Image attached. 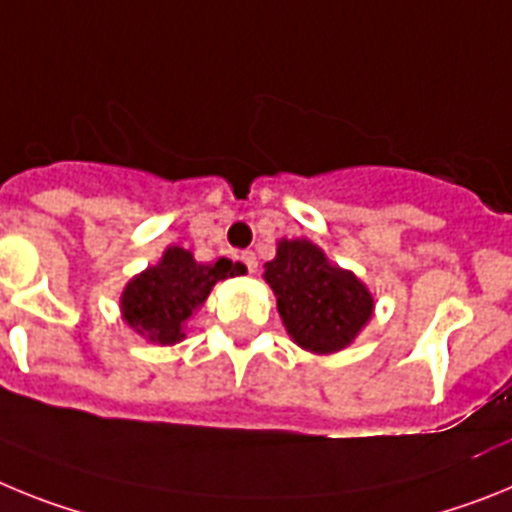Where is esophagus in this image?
<instances>
[{"label": "esophagus", "mask_w": 512, "mask_h": 512, "mask_svg": "<svg viewBox=\"0 0 512 512\" xmlns=\"http://www.w3.org/2000/svg\"><path fill=\"white\" fill-rule=\"evenodd\" d=\"M239 260H242L244 265H247V270H250V273H257V257H255V252L244 250L242 255H239Z\"/></svg>", "instance_id": "34e87169"}]
</instances>
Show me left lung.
<instances>
[{"label": "left lung", "instance_id": "1", "mask_svg": "<svg viewBox=\"0 0 512 512\" xmlns=\"http://www.w3.org/2000/svg\"><path fill=\"white\" fill-rule=\"evenodd\" d=\"M262 278L273 288L291 340L309 353L348 348L373 314L366 283L327 260L309 239H281Z\"/></svg>", "mask_w": 512, "mask_h": 512}]
</instances>
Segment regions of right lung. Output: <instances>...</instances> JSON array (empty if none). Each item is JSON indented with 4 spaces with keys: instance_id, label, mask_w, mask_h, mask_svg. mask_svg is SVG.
I'll use <instances>...</instances> for the list:
<instances>
[{
    "instance_id": "1",
    "label": "right lung",
    "mask_w": 512,
    "mask_h": 512,
    "mask_svg": "<svg viewBox=\"0 0 512 512\" xmlns=\"http://www.w3.org/2000/svg\"><path fill=\"white\" fill-rule=\"evenodd\" d=\"M242 262L226 257L203 265L193 252L167 247L157 265L128 281L121 293V314L131 330L157 345H175L185 337V324L203 306L219 281L244 273Z\"/></svg>"
}]
</instances>
